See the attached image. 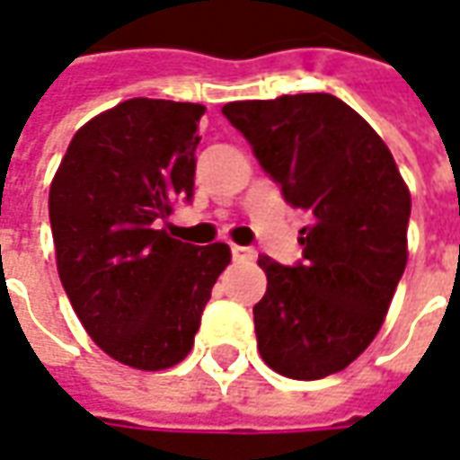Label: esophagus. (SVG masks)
I'll list each match as a JSON object with an SVG mask.
<instances>
[{"mask_svg": "<svg viewBox=\"0 0 460 460\" xmlns=\"http://www.w3.org/2000/svg\"><path fill=\"white\" fill-rule=\"evenodd\" d=\"M230 252H233V260H235V262H245V260H252V257H255V250H252V247L243 245H233L230 247Z\"/></svg>", "mask_w": 460, "mask_h": 460, "instance_id": "esophagus-1", "label": "esophagus"}]
</instances>
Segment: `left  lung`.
<instances>
[{
  "mask_svg": "<svg viewBox=\"0 0 460 460\" xmlns=\"http://www.w3.org/2000/svg\"><path fill=\"white\" fill-rule=\"evenodd\" d=\"M223 116L285 200L312 217L297 265L257 260L267 275L252 307L260 357L299 381L341 371L376 337L409 257L411 195L392 151L332 93L233 101Z\"/></svg>",
  "mask_w": 460,
  "mask_h": 460,
  "instance_id": "8db88e82",
  "label": "left lung"
}]
</instances>
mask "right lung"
<instances>
[{
	"mask_svg": "<svg viewBox=\"0 0 460 460\" xmlns=\"http://www.w3.org/2000/svg\"><path fill=\"white\" fill-rule=\"evenodd\" d=\"M200 103L131 99L71 138L49 190L57 267L68 302L109 357L168 369L193 349L225 243L190 245L158 230L193 198Z\"/></svg>",
	"mask_w": 460,
	"mask_h": 460,
	"instance_id": "1",
	"label": "right lung"
}]
</instances>
